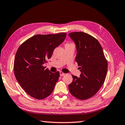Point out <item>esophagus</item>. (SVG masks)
<instances>
[{
    "instance_id": "1",
    "label": "esophagus",
    "mask_w": 125,
    "mask_h": 125,
    "mask_svg": "<svg viewBox=\"0 0 125 125\" xmlns=\"http://www.w3.org/2000/svg\"><path fill=\"white\" fill-rule=\"evenodd\" d=\"M65 74L63 73L62 72H60V76H61V77H62V76H64Z\"/></svg>"
}]
</instances>
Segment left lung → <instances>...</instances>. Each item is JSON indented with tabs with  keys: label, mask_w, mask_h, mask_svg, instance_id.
<instances>
[{
	"label": "left lung",
	"mask_w": 125,
	"mask_h": 125,
	"mask_svg": "<svg viewBox=\"0 0 125 125\" xmlns=\"http://www.w3.org/2000/svg\"><path fill=\"white\" fill-rule=\"evenodd\" d=\"M68 35L75 44V61L81 72L79 78L72 75L73 82L69 84V90L76 98L86 100L95 95L104 84L107 60L100 43L93 36L84 32Z\"/></svg>",
	"instance_id": "8db88e82"
}]
</instances>
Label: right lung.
I'll list each match as a JSON object with an SVG mask.
<instances>
[{
    "instance_id": "1",
    "label": "right lung",
    "mask_w": 125,
    "mask_h": 125,
    "mask_svg": "<svg viewBox=\"0 0 125 125\" xmlns=\"http://www.w3.org/2000/svg\"><path fill=\"white\" fill-rule=\"evenodd\" d=\"M66 35L65 32L35 35L18 48L14 61V75L24 91L34 98L43 99L53 91L60 73H52L43 65Z\"/></svg>"
}]
</instances>
